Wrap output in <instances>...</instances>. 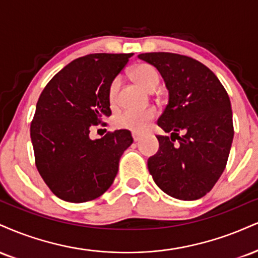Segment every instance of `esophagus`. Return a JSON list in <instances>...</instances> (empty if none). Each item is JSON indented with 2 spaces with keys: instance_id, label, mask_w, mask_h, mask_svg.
Instances as JSON below:
<instances>
[{
  "instance_id": "34e87169",
  "label": "esophagus",
  "mask_w": 258,
  "mask_h": 258,
  "mask_svg": "<svg viewBox=\"0 0 258 258\" xmlns=\"http://www.w3.org/2000/svg\"><path fill=\"white\" fill-rule=\"evenodd\" d=\"M132 137H133V141L135 142H138L139 139H141V133H138V132H132Z\"/></svg>"
}]
</instances>
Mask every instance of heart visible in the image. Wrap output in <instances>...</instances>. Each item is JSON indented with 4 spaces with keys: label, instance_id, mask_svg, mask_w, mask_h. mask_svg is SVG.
<instances>
[{
    "label": "heart",
    "instance_id": "heart-1",
    "mask_svg": "<svg viewBox=\"0 0 258 258\" xmlns=\"http://www.w3.org/2000/svg\"><path fill=\"white\" fill-rule=\"evenodd\" d=\"M131 76L139 85L149 91L154 90L160 83V74L156 68L151 64H138L131 71ZM117 91H119V79H114L108 90V97H109L111 104L116 102ZM155 116H156V109L153 107L141 108V109L130 108V109L122 110L114 117V125L117 128L130 130L133 132H143Z\"/></svg>",
    "mask_w": 258,
    "mask_h": 258
}]
</instances>
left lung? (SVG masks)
I'll use <instances>...</instances> for the list:
<instances>
[{
	"instance_id": "left-lung-1",
	"label": "left lung",
	"mask_w": 258,
	"mask_h": 258,
	"mask_svg": "<svg viewBox=\"0 0 258 258\" xmlns=\"http://www.w3.org/2000/svg\"><path fill=\"white\" fill-rule=\"evenodd\" d=\"M157 68L168 89V104L157 125L160 148L149 157L154 181L170 197L206 196L227 163L233 119L229 97L218 77L200 61L173 52L138 55Z\"/></svg>"
}]
</instances>
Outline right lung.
<instances>
[{"instance_id":"right-lung-1","label":"right lung","mask_w":258,"mask_h":258,"mask_svg":"<svg viewBox=\"0 0 258 258\" xmlns=\"http://www.w3.org/2000/svg\"><path fill=\"white\" fill-rule=\"evenodd\" d=\"M133 54H90L76 58L46 84L31 122L36 167L55 196L83 203L103 195L132 144L117 130L92 141L90 127L111 114L108 90Z\"/></svg>"}]
</instances>
